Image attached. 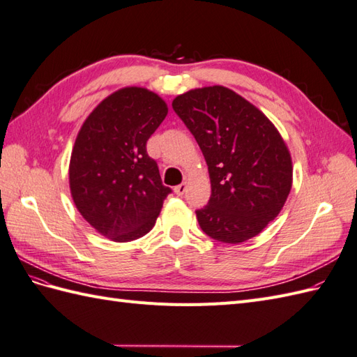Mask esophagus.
I'll return each instance as SVG.
<instances>
[{
    "instance_id": "1",
    "label": "esophagus",
    "mask_w": 357,
    "mask_h": 357,
    "mask_svg": "<svg viewBox=\"0 0 357 357\" xmlns=\"http://www.w3.org/2000/svg\"><path fill=\"white\" fill-rule=\"evenodd\" d=\"M185 190H187V182H182V184H179V185L175 187V193H176L178 196H182V195L185 193Z\"/></svg>"
}]
</instances>
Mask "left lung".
<instances>
[{"label":"left lung","instance_id":"left-lung-1","mask_svg":"<svg viewBox=\"0 0 357 357\" xmlns=\"http://www.w3.org/2000/svg\"><path fill=\"white\" fill-rule=\"evenodd\" d=\"M172 107L208 164L211 197L196 211L199 226L227 244L257 236L278 217L292 185L291 155L279 131L223 86L190 90Z\"/></svg>","mask_w":357,"mask_h":357}]
</instances>
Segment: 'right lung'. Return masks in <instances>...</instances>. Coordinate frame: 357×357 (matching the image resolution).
Listing matches in <instances>:
<instances>
[{
  "label": "right lung",
  "mask_w": 357,
  "mask_h": 357,
  "mask_svg": "<svg viewBox=\"0 0 357 357\" xmlns=\"http://www.w3.org/2000/svg\"><path fill=\"white\" fill-rule=\"evenodd\" d=\"M167 112L153 91L125 87L81 126L69 164L70 195L86 222L109 240L126 243L148 234L172 193L146 151Z\"/></svg>",
  "instance_id": "right-lung-1"
}]
</instances>
